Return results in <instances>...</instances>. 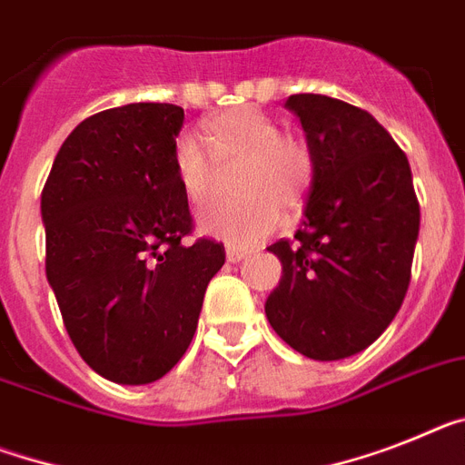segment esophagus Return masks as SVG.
I'll return each mask as SVG.
<instances>
[{"label":"esophagus","instance_id":"esophagus-1","mask_svg":"<svg viewBox=\"0 0 465 465\" xmlns=\"http://www.w3.org/2000/svg\"><path fill=\"white\" fill-rule=\"evenodd\" d=\"M248 252L251 251H245V248H236V245H229V248H226V260H229V262H241L243 257H248Z\"/></svg>","mask_w":465,"mask_h":465}]
</instances>
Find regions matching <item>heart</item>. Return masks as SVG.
Instances as JSON below:
<instances>
[{
  "instance_id": "heart-1",
  "label": "heart",
  "mask_w": 465,
  "mask_h": 465,
  "mask_svg": "<svg viewBox=\"0 0 465 465\" xmlns=\"http://www.w3.org/2000/svg\"><path fill=\"white\" fill-rule=\"evenodd\" d=\"M214 163H233V193L241 198L214 203L201 213L203 232L229 243L248 245L264 239L279 224V208H292L310 189L314 158L302 139L283 134L272 115L252 106H236L208 120L201 130ZM174 170L186 198L205 203L213 191V165L193 136L174 146Z\"/></svg>"
}]
</instances>
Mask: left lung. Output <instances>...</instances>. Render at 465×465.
Instances as JSON below:
<instances>
[{
	"label": "left lung",
	"mask_w": 465,
	"mask_h": 465,
	"mask_svg": "<svg viewBox=\"0 0 465 465\" xmlns=\"http://www.w3.org/2000/svg\"><path fill=\"white\" fill-rule=\"evenodd\" d=\"M314 158L305 220L267 251L283 264L267 298L272 329L319 361L361 352L400 312L411 281L420 208L411 167L371 113L292 94Z\"/></svg>",
	"instance_id": "8db88e82"
}]
</instances>
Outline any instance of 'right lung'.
<instances>
[{"label":"right lung","mask_w":465,"mask_h":465,"mask_svg":"<svg viewBox=\"0 0 465 465\" xmlns=\"http://www.w3.org/2000/svg\"><path fill=\"white\" fill-rule=\"evenodd\" d=\"M184 108L127 104L82 120L42 189L46 279L80 357L113 383L146 385L184 357L224 245L186 243L174 170Z\"/></svg>","instance_id":"add662e5"}]
</instances>
